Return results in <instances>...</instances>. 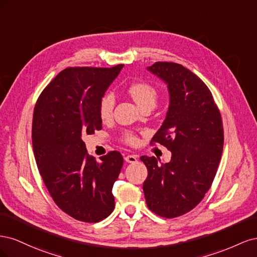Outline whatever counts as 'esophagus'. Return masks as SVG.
Masks as SVG:
<instances>
[{"label": "esophagus", "instance_id": "esophagus-1", "mask_svg": "<svg viewBox=\"0 0 257 257\" xmlns=\"http://www.w3.org/2000/svg\"><path fill=\"white\" fill-rule=\"evenodd\" d=\"M124 160L127 163H136L137 162V157L136 155H125L124 157Z\"/></svg>", "mask_w": 257, "mask_h": 257}]
</instances>
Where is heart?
<instances>
[{
  "label": "heart",
  "instance_id": "b5f03b06",
  "mask_svg": "<svg viewBox=\"0 0 257 257\" xmlns=\"http://www.w3.org/2000/svg\"><path fill=\"white\" fill-rule=\"evenodd\" d=\"M128 94L132 96L138 106L147 109L157 105L160 92L154 84L148 81H137L132 83L128 87ZM115 99L111 93H106L102 96L98 103V115L103 122H109L113 116ZM123 142L130 146H136L138 144V137L133 132H125L123 133Z\"/></svg>",
  "mask_w": 257,
  "mask_h": 257
}]
</instances>
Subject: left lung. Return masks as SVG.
Segmentation results:
<instances>
[{
    "label": "left lung",
    "instance_id": "1",
    "mask_svg": "<svg viewBox=\"0 0 257 257\" xmlns=\"http://www.w3.org/2000/svg\"><path fill=\"white\" fill-rule=\"evenodd\" d=\"M148 71L167 83L170 94L166 119L150 145L166 147L172 160L160 165L142 157L148 169L143 189L148 208L173 219L195 208L211 188L223 151V122L211 91L190 69L155 62Z\"/></svg>",
    "mask_w": 257,
    "mask_h": 257
}]
</instances>
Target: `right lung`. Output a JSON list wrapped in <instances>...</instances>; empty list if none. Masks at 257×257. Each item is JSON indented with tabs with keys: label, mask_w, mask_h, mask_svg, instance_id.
Wrapping results in <instances>:
<instances>
[{
	"label": "right lung",
	"mask_w": 257,
	"mask_h": 257,
	"mask_svg": "<svg viewBox=\"0 0 257 257\" xmlns=\"http://www.w3.org/2000/svg\"><path fill=\"white\" fill-rule=\"evenodd\" d=\"M122 67H67L35 104L32 144L38 170L56 205L81 222H99L114 209L112 186L122 154L110 151L96 162L82 137L102 130L99 99Z\"/></svg>",
	"instance_id": "obj_1"
}]
</instances>
